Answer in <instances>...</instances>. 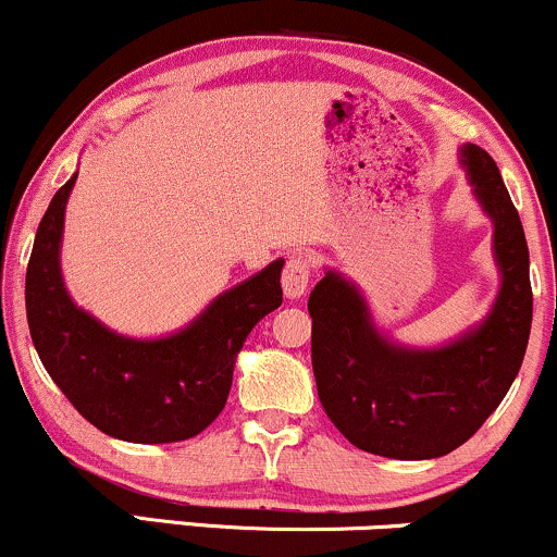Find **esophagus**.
Wrapping results in <instances>:
<instances>
[{
  "mask_svg": "<svg viewBox=\"0 0 557 557\" xmlns=\"http://www.w3.org/2000/svg\"><path fill=\"white\" fill-rule=\"evenodd\" d=\"M311 280V261L306 257H290L283 272V290L287 298H300L309 287Z\"/></svg>",
  "mask_w": 557,
  "mask_h": 557,
  "instance_id": "obj_1",
  "label": "esophagus"
}]
</instances>
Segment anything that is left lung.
Returning <instances> with one entry per match:
<instances>
[{"label":"left lung","instance_id":"left-lung-1","mask_svg":"<svg viewBox=\"0 0 557 557\" xmlns=\"http://www.w3.org/2000/svg\"><path fill=\"white\" fill-rule=\"evenodd\" d=\"M490 214L500 293L482 324L443 348H403L374 327L359 287L327 272L309 296L311 367L332 424L361 450L424 461L456 450L500 406L532 330L529 248L500 170L474 144L461 149Z\"/></svg>","mask_w":557,"mask_h":557}]
</instances>
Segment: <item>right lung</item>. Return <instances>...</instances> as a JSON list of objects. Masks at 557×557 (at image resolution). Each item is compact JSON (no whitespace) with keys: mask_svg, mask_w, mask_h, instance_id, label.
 Segmentation results:
<instances>
[{"mask_svg":"<svg viewBox=\"0 0 557 557\" xmlns=\"http://www.w3.org/2000/svg\"><path fill=\"white\" fill-rule=\"evenodd\" d=\"M73 175L57 190L25 272V314L44 369L96 430L125 443H181L220 417L235 356L248 332L283 304V259L216 296L188 327L133 341L78 309L60 272V243Z\"/></svg>","mask_w":557,"mask_h":557,"instance_id":"1","label":"right lung"}]
</instances>
